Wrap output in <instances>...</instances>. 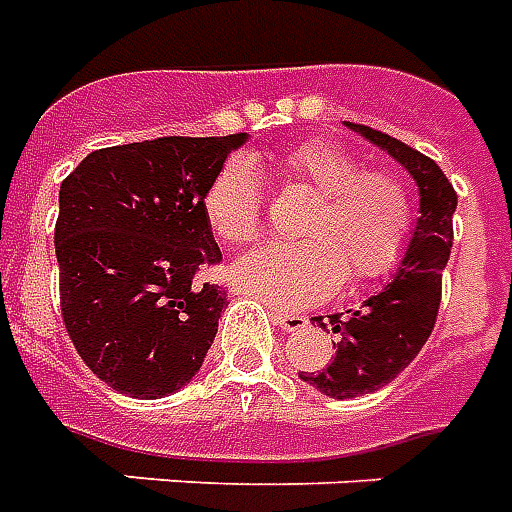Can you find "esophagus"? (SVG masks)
Here are the masks:
<instances>
[{"label":"esophagus","instance_id":"34e87169","mask_svg":"<svg viewBox=\"0 0 512 512\" xmlns=\"http://www.w3.org/2000/svg\"><path fill=\"white\" fill-rule=\"evenodd\" d=\"M275 324H278L283 332H302L307 326V318L299 313H275Z\"/></svg>","mask_w":512,"mask_h":512}]
</instances>
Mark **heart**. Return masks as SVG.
Masks as SVG:
<instances>
[{
	"label": "heart",
	"mask_w": 512,
	"mask_h": 512,
	"mask_svg": "<svg viewBox=\"0 0 512 512\" xmlns=\"http://www.w3.org/2000/svg\"><path fill=\"white\" fill-rule=\"evenodd\" d=\"M286 186L313 194L294 245H267L234 264V283L275 307H310L332 297L345 275L378 283L405 259L416 234L407 180L388 167H364L329 140L288 148L278 164ZM207 226L226 245H253L264 229V186L245 159L226 161L202 199Z\"/></svg>",
	"instance_id": "heart-1"
}]
</instances>
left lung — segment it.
<instances>
[{
  "label": "left lung",
  "mask_w": 512,
  "mask_h": 512,
  "mask_svg": "<svg viewBox=\"0 0 512 512\" xmlns=\"http://www.w3.org/2000/svg\"><path fill=\"white\" fill-rule=\"evenodd\" d=\"M353 132L388 151L416 178L421 191V218L410 240L402 267L380 294L361 310L329 315L337 334L332 361L324 370H302L299 378L334 399L372 394L397 378L416 359L434 329L443 297V270L453 248V210L456 191L445 172L416 148L372 126L351 124ZM313 324L324 326V315Z\"/></svg>",
  "instance_id": "8db88e82"
}]
</instances>
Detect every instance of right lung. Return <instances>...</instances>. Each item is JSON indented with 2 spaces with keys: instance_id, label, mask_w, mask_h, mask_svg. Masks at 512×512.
I'll list each match as a JSON object with an SVG mask.
<instances>
[{
  "instance_id": "1",
  "label": "right lung",
  "mask_w": 512,
  "mask_h": 512,
  "mask_svg": "<svg viewBox=\"0 0 512 512\" xmlns=\"http://www.w3.org/2000/svg\"><path fill=\"white\" fill-rule=\"evenodd\" d=\"M229 137H159L88 153L59 191L61 318L80 359L134 399L167 397L202 367L226 291L202 199Z\"/></svg>"
}]
</instances>
